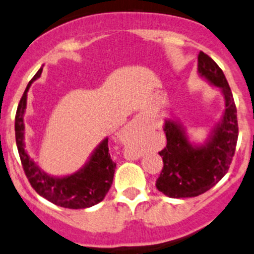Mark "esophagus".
Listing matches in <instances>:
<instances>
[{
	"label": "esophagus",
	"mask_w": 254,
	"mask_h": 254,
	"mask_svg": "<svg viewBox=\"0 0 254 254\" xmlns=\"http://www.w3.org/2000/svg\"><path fill=\"white\" fill-rule=\"evenodd\" d=\"M137 127H138V124H137V122H132L131 124L130 125H127V131H136V130H137Z\"/></svg>",
	"instance_id": "1"
}]
</instances>
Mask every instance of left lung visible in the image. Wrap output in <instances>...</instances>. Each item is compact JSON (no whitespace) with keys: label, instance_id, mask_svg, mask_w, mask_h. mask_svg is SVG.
I'll use <instances>...</instances> for the list:
<instances>
[{"label":"left lung","instance_id":"left-lung-1","mask_svg":"<svg viewBox=\"0 0 254 254\" xmlns=\"http://www.w3.org/2000/svg\"><path fill=\"white\" fill-rule=\"evenodd\" d=\"M198 71L224 93L225 113L210 140L202 147L190 145L184 130L175 122H165L163 130L167 146L159 152L163 169L156 188L172 198L196 197L212 189L228 173L236 149L237 111L225 75L202 51L198 55Z\"/></svg>","mask_w":254,"mask_h":254}]
</instances>
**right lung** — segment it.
<instances>
[{"label": "right lung", "mask_w": 254, "mask_h": 254, "mask_svg": "<svg viewBox=\"0 0 254 254\" xmlns=\"http://www.w3.org/2000/svg\"><path fill=\"white\" fill-rule=\"evenodd\" d=\"M42 68L29 81L25 91L21 96L17 113H15V142L19 152L20 162L24 173L30 183L31 188L40 196L60 207L69 209H82L100 203L113 183L116 163L112 161L108 148V138H106L89 163L75 174L65 178H52L45 174L39 167L31 161L24 148V122L23 116L26 108V92L29 87L41 75Z\"/></svg>", "instance_id": "1"}]
</instances>
